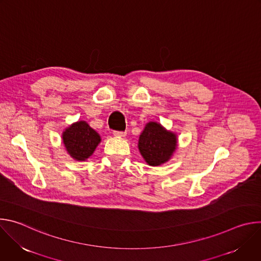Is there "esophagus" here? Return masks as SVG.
I'll return each instance as SVG.
<instances>
[{"instance_id": "1", "label": "esophagus", "mask_w": 261, "mask_h": 261, "mask_svg": "<svg viewBox=\"0 0 261 261\" xmlns=\"http://www.w3.org/2000/svg\"><path fill=\"white\" fill-rule=\"evenodd\" d=\"M126 134H127L126 131H114V135L118 137H124L126 136Z\"/></svg>"}]
</instances>
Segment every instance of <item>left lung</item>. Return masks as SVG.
<instances>
[{
  "label": "left lung",
  "mask_w": 261,
  "mask_h": 261,
  "mask_svg": "<svg viewBox=\"0 0 261 261\" xmlns=\"http://www.w3.org/2000/svg\"><path fill=\"white\" fill-rule=\"evenodd\" d=\"M175 146V135L154 122L145 126L138 141V148L142 157L152 166H158L168 161Z\"/></svg>",
  "instance_id": "8db88e82"
}]
</instances>
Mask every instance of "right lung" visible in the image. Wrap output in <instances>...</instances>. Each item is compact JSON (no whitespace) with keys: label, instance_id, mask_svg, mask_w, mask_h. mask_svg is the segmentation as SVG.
<instances>
[{"label":"right lung","instance_id":"1","mask_svg":"<svg viewBox=\"0 0 261 261\" xmlns=\"http://www.w3.org/2000/svg\"><path fill=\"white\" fill-rule=\"evenodd\" d=\"M64 144L68 153L79 161L88 159L100 142V136L86 122L73 124L63 133Z\"/></svg>","mask_w":261,"mask_h":261}]
</instances>
